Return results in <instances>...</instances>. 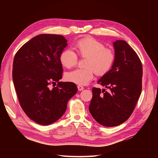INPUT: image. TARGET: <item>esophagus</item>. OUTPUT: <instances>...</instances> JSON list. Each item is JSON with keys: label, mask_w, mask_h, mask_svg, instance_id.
Masks as SVG:
<instances>
[{"label": "esophagus", "mask_w": 158, "mask_h": 158, "mask_svg": "<svg viewBox=\"0 0 158 158\" xmlns=\"http://www.w3.org/2000/svg\"><path fill=\"white\" fill-rule=\"evenodd\" d=\"M77 88H78L79 91H82V90L84 89V87L82 86H81V85H78L77 86Z\"/></svg>", "instance_id": "obj_1"}]
</instances>
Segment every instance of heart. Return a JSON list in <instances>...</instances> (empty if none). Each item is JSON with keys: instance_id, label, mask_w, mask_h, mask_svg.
Instances as JSON below:
<instances>
[{"instance_id": "obj_1", "label": "heart", "mask_w": 158, "mask_h": 158, "mask_svg": "<svg viewBox=\"0 0 158 158\" xmlns=\"http://www.w3.org/2000/svg\"><path fill=\"white\" fill-rule=\"evenodd\" d=\"M76 47L81 56L87 57L86 67L67 72L65 75L66 81L86 85L93 79L95 72L98 76H103L112 67L115 60L114 53L97 40L92 38L81 40L77 42ZM60 60L64 67L70 69L77 64L78 57L72 48H66L60 54Z\"/></svg>"}]
</instances>
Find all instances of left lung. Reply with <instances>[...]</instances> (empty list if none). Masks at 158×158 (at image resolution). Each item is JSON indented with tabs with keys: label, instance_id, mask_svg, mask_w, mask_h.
Returning a JSON list of instances; mask_svg holds the SVG:
<instances>
[{
	"label": "left lung",
	"instance_id": "obj_1",
	"mask_svg": "<svg viewBox=\"0 0 158 158\" xmlns=\"http://www.w3.org/2000/svg\"><path fill=\"white\" fill-rule=\"evenodd\" d=\"M115 60L110 71L97 82L108 89L93 88L89 111L101 125L114 127L133 112L142 92V64L137 54L123 40L114 41Z\"/></svg>",
	"mask_w": 158,
	"mask_h": 158
}]
</instances>
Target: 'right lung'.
<instances>
[{
	"label": "right lung",
	"instance_id": "obj_1",
	"mask_svg": "<svg viewBox=\"0 0 158 158\" xmlns=\"http://www.w3.org/2000/svg\"><path fill=\"white\" fill-rule=\"evenodd\" d=\"M67 45L62 35H40L15 56L13 81L20 104L27 117L40 125L59 120L77 92L73 82H59L63 73L60 56ZM56 82V87L49 88Z\"/></svg>",
	"mask_w": 158,
	"mask_h": 158
}]
</instances>
